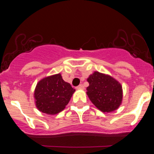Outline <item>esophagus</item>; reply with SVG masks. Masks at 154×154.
I'll use <instances>...</instances> for the list:
<instances>
[{
  "instance_id": "esophagus-1",
  "label": "esophagus",
  "mask_w": 154,
  "mask_h": 154,
  "mask_svg": "<svg viewBox=\"0 0 154 154\" xmlns=\"http://www.w3.org/2000/svg\"><path fill=\"white\" fill-rule=\"evenodd\" d=\"M77 90H82V89H83V88H84V86H83V85H78L77 86Z\"/></svg>"
}]
</instances>
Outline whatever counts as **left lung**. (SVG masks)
I'll use <instances>...</instances> for the list:
<instances>
[{
    "label": "left lung",
    "mask_w": 154,
    "mask_h": 154,
    "mask_svg": "<svg viewBox=\"0 0 154 154\" xmlns=\"http://www.w3.org/2000/svg\"><path fill=\"white\" fill-rule=\"evenodd\" d=\"M89 86L87 95L91 101L103 112H111L118 109L123 98L122 87L114 77L94 72L87 79Z\"/></svg>",
    "instance_id": "obj_1"
}]
</instances>
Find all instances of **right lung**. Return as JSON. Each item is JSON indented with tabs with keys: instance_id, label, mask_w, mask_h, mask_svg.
<instances>
[{
	"instance_id": "1",
	"label": "right lung",
	"mask_w": 154,
	"mask_h": 154,
	"mask_svg": "<svg viewBox=\"0 0 154 154\" xmlns=\"http://www.w3.org/2000/svg\"><path fill=\"white\" fill-rule=\"evenodd\" d=\"M75 91L69 83L63 80L60 73L45 77L35 87V106L41 112L54 115L65 109Z\"/></svg>"
}]
</instances>
